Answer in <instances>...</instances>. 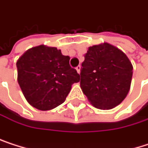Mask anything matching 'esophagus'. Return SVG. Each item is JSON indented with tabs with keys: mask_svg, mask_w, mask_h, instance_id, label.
<instances>
[{
	"mask_svg": "<svg viewBox=\"0 0 148 148\" xmlns=\"http://www.w3.org/2000/svg\"><path fill=\"white\" fill-rule=\"evenodd\" d=\"M76 70H77V73H78V74H80V70H81V65H78V66H77V67H76Z\"/></svg>",
	"mask_w": 148,
	"mask_h": 148,
	"instance_id": "34e87169",
	"label": "esophagus"
}]
</instances>
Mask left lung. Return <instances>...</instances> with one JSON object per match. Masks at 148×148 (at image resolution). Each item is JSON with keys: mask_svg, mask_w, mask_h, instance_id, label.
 Returning a JSON list of instances; mask_svg holds the SVG:
<instances>
[{"mask_svg": "<svg viewBox=\"0 0 148 148\" xmlns=\"http://www.w3.org/2000/svg\"><path fill=\"white\" fill-rule=\"evenodd\" d=\"M80 71L81 89L96 108H113L130 90L133 65L124 52L107 42L88 49Z\"/></svg>", "mask_w": 148, "mask_h": 148, "instance_id": "1", "label": "left lung"}]
</instances>
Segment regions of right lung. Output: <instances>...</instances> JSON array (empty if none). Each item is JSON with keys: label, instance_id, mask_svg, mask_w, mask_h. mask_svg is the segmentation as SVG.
Returning <instances> with one entry per match:
<instances>
[{"label": "right lung", "instance_id": "1", "mask_svg": "<svg viewBox=\"0 0 148 148\" xmlns=\"http://www.w3.org/2000/svg\"><path fill=\"white\" fill-rule=\"evenodd\" d=\"M60 49L44 45L28 49L16 63L17 80L27 101L41 111L63 104L80 79Z\"/></svg>", "mask_w": 148, "mask_h": 148}]
</instances>
